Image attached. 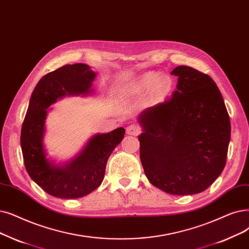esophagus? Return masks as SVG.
<instances>
[{
  "label": "esophagus",
  "instance_id": "1",
  "mask_svg": "<svg viewBox=\"0 0 249 249\" xmlns=\"http://www.w3.org/2000/svg\"><path fill=\"white\" fill-rule=\"evenodd\" d=\"M126 133L128 135H133V136H137L140 133H142V128H140L138 125L136 124H130L126 127Z\"/></svg>",
  "mask_w": 249,
  "mask_h": 249
}]
</instances>
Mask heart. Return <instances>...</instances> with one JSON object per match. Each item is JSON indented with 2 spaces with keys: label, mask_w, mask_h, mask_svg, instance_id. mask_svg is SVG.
Listing matches in <instances>:
<instances>
[{
  "label": "heart",
  "mask_w": 249,
  "mask_h": 249,
  "mask_svg": "<svg viewBox=\"0 0 249 249\" xmlns=\"http://www.w3.org/2000/svg\"><path fill=\"white\" fill-rule=\"evenodd\" d=\"M169 81L166 77L160 76L158 73L148 72L140 76L133 84V90L137 93L147 91L151 89L154 95L159 96L169 89Z\"/></svg>",
  "instance_id": "obj_1"
}]
</instances>
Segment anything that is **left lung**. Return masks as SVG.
<instances>
[{
  "label": "left lung",
  "instance_id": "obj_1",
  "mask_svg": "<svg viewBox=\"0 0 249 249\" xmlns=\"http://www.w3.org/2000/svg\"><path fill=\"white\" fill-rule=\"evenodd\" d=\"M171 99L139 117L140 160L148 181L163 191L188 196L207 189L223 172L231 124L214 81L196 69L178 66Z\"/></svg>",
  "mask_w": 249,
  "mask_h": 249
}]
</instances>
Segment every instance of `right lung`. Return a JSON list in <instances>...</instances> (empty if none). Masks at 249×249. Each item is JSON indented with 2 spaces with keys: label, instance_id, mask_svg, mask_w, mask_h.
<instances>
[{
  "label": "right lung",
  "instance_id": "obj_1",
  "mask_svg": "<svg viewBox=\"0 0 249 249\" xmlns=\"http://www.w3.org/2000/svg\"><path fill=\"white\" fill-rule=\"evenodd\" d=\"M94 77L89 65H65L45 75L31 94L20 137L24 165L30 178L55 197L78 198L98 188L107 159L125 134V129L120 127L111 133L93 136L82 153L64 168L47 160L42 145L47 109L66 94L89 93Z\"/></svg>",
  "mask_w": 249,
  "mask_h": 249
}]
</instances>
